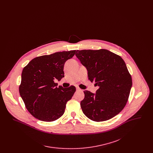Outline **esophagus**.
<instances>
[{
  "mask_svg": "<svg viewBox=\"0 0 153 153\" xmlns=\"http://www.w3.org/2000/svg\"><path fill=\"white\" fill-rule=\"evenodd\" d=\"M76 90H77V91H82V89H81L79 88H77Z\"/></svg>",
  "mask_w": 153,
  "mask_h": 153,
  "instance_id": "obj_1",
  "label": "esophagus"
}]
</instances>
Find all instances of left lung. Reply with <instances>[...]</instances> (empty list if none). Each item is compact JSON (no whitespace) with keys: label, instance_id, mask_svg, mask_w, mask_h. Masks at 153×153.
<instances>
[{"label":"left lung","instance_id":"left-lung-1","mask_svg":"<svg viewBox=\"0 0 153 153\" xmlns=\"http://www.w3.org/2000/svg\"><path fill=\"white\" fill-rule=\"evenodd\" d=\"M76 56L87 68L89 80L99 88L96 94L84 91L80 102L89 119L102 122L115 117L128 101L132 78L122 58L106 49L77 51Z\"/></svg>","mask_w":153,"mask_h":153}]
</instances>
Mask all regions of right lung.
Wrapping results in <instances>:
<instances>
[{
    "label": "right lung",
    "instance_id": "add662e5",
    "mask_svg": "<svg viewBox=\"0 0 153 153\" xmlns=\"http://www.w3.org/2000/svg\"><path fill=\"white\" fill-rule=\"evenodd\" d=\"M75 53L60 51L37 57L23 68L19 94L26 108L38 120L53 122L64 114L66 102L72 99L76 88L57 87L54 81L64 77L65 62Z\"/></svg>",
    "mask_w": 153,
    "mask_h": 153
}]
</instances>
